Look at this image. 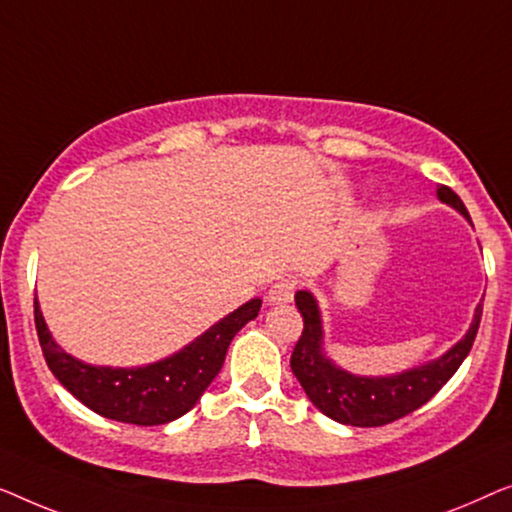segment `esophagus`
I'll return each instance as SVG.
<instances>
[{"label":"esophagus","mask_w":512,"mask_h":512,"mask_svg":"<svg viewBox=\"0 0 512 512\" xmlns=\"http://www.w3.org/2000/svg\"><path fill=\"white\" fill-rule=\"evenodd\" d=\"M294 292H297V280L283 278V280H278L276 285H271L266 299H269V304H273V306H283V304H290V301L294 299Z\"/></svg>","instance_id":"34e87169"}]
</instances>
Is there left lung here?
Segmentation results:
<instances>
[{
  "instance_id": "8db88e82",
  "label": "left lung",
  "mask_w": 512,
  "mask_h": 512,
  "mask_svg": "<svg viewBox=\"0 0 512 512\" xmlns=\"http://www.w3.org/2000/svg\"><path fill=\"white\" fill-rule=\"evenodd\" d=\"M436 194L443 204L471 220L464 201L448 185H438ZM294 301L304 318V331L294 345L290 359L292 373L320 413L350 427H383L424 406L462 366L471 352L482 318V304H478L466 336L434 362L401 371L397 376L369 378L343 371L325 355V331L313 294L299 290L294 294Z\"/></svg>"
}]
</instances>
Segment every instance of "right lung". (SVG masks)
<instances>
[{"label": "right lung", "mask_w": 512, "mask_h": 512, "mask_svg": "<svg viewBox=\"0 0 512 512\" xmlns=\"http://www.w3.org/2000/svg\"><path fill=\"white\" fill-rule=\"evenodd\" d=\"M259 308L262 299H250L176 355L136 369L78 362L53 341L37 299L34 325L48 369L83 406L115 422L153 427L185 415L199 401L225 364L227 348L236 331L255 320Z\"/></svg>", "instance_id": "1"}]
</instances>
